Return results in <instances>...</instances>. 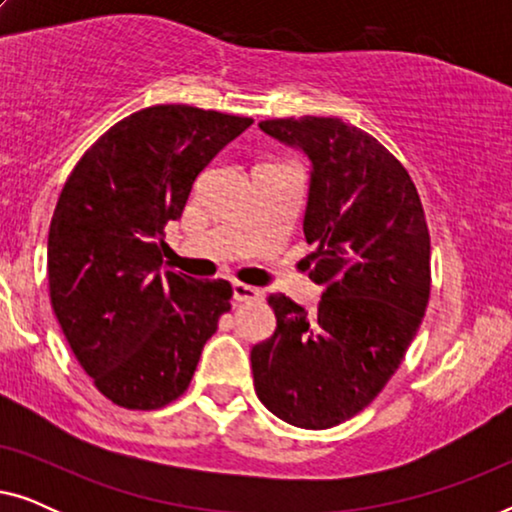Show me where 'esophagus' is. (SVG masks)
<instances>
[{"label":"esophagus","mask_w":512,"mask_h":512,"mask_svg":"<svg viewBox=\"0 0 512 512\" xmlns=\"http://www.w3.org/2000/svg\"><path fill=\"white\" fill-rule=\"evenodd\" d=\"M261 289H256V286H249V284H242V282H233V298L237 303H251V300H261Z\"/></svg>","instance_id":"esophagus-1"}]
</instances>
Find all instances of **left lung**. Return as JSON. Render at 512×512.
<instances>
[{"instance_id": "1", "label": "left lung", "mask_w": 512, "mask_h": 512, "mask_svg": "<svg viewBox=\"0 0 512 512\" xmlns=\"http://www.w3.org/2000/svg\"><path fill=\"white\" fill-rule=\"evenodd\" d=\"M258 125L312 163L303 230L324 293L314 314L268 296L277 328L251 349L254 387L284 422L331 429L373 403L417 335L431 296L429 226L408 170L368 132L321 116Z\"/></svg>"}]
</instances>
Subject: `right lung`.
Returning <instances> with one entry per match:
<instances>
[{
	"label": "right lung",
	"mask_w": 512,
	"mask_h": 512,
	"mask_svg": "<svg viewBox=\"0 0 512 512\" xmlns=\"http://www.w3.org/2000/svg\"><path fill=\"white\" fill-rule=\"evenodd\" d=\"M251 123L146 107L111 125L65 181L48 230V293L76 361L121 408L177 401L230 310L226 279L165 270L163 237L198 174Z\"/></svg>",
	"instance_id": "1"
}]
</instances>
